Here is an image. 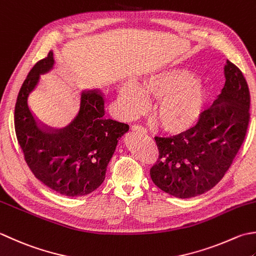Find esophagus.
<instances>
[{
    "mask_svg": "<svg viewBox=\"0 0 256 256\" xmlns=\"http://www.w3.org/2000/svg\"><path fill=\"white\" fill-rule=\"evenodd\" d=\"M132 130L133 131H135V132H140V133H143V134H145V133H148V131H146V128H143L142 125H138V124H134V125H132Z\"/></svg>",
    "mask_w": 256,
    "mask_h": 256,
    "instance_id": "obj_1",
    "label": "esophagus"
}]
</instances>
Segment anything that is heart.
<instances>
[{"instance_id": "1", "label": "heart", "mask_w": 256, "mask_h": 256, "mask_svg": "<svg viewBox=\"0 0 256 256\" xmlns=\"http://www.w3.org/2000/svg\"><path fill=\"white\" fill-rule=\"evenodd\" d=\"M118 93L130 114L141 112L146 98H155L154 121L170 132H181L191 126L204 101L202 82L191 71L180 68L150 73L138 84L123 82Z\"/></svg>"}]
</instances>
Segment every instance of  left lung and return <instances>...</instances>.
Listing matches in <instances>:
<instances>
[{
	"mask_svg": "<svg viewBox=\"0 0 256 256\" xmlns=\"http://www.w3.org/2000/svg\"><path fill=\"white\" fill-rule=\"evenodd\" d=\"M225 84L213 104L188 131L170 138L155 136L158 160L151 178L175 198H188L208 191L233 163L250 122V91L236 65L226 61Z\"/></svg>",
	"mask_w": 256,
	"mask_h": 256,
	"instance_id": "left-lung-1",
	"label": "left lung"
}]
</instances>
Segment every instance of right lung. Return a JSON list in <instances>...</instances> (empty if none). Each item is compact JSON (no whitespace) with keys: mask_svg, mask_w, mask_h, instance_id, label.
I'll return each mask as SVG.
<instances>
[{"mask_svg":"<svg viewBox=\"0 0 256 256\" xmlns=\"http://www.w3.org/2000/svg\"><path fill=\"white\" fill-rule=\"evenodd\" d=\"M53 65L50 51L23 82L15 104V133L35 178L60 194L83 196L103 183L108 164L128 125L104 116L105 101L98 90L80 93L76 112L63 128L40 122L28 108V96L41 74Z\"/></svg>","mask_w":256,"mask_h":256,"instance_id":"right-lung-1","label":"right lung"}]
</instances>
